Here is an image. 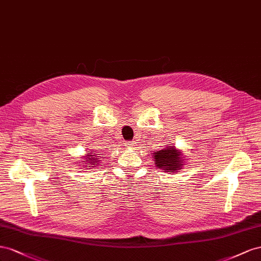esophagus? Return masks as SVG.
Listing matches in <instances>:
<instances>
[{
    "instance_id": "esophagus-1",
    "label": "esophagus",
    "mask_w": 261,
    "mask_h": 261,
    "mask_svg": "<svg viewBox=\"0 0 261 261\" xmlns=\"http://www.w3.org/2000/svg\"><path fill=\"white\" fill-rule=\"evenodd\" d=\"M126 146L130 147V148H133L136 146V142H133V141H130V142L126 143Z\"/></svg>"
}]
</instances>
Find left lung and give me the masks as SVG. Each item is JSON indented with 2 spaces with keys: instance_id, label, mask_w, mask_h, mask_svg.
Here are the masks:
<instances>
[{
  "instance_id": "1",
  "label": "left lung",
  "mask_w": 261,
  "mask_h": 261,
  "mask_svg": "<svg viewBox=\"0 0 261 261\" xmlns=\"http://www.w3.org/2000/svg\"><path fill=\"white\" fill-rule=\"evenodd\" d=\"M153 160L156 168L162 169L163 172H180L186 164L182 151L177 150L174 144H168L162 150L154 152Z\"/></svg>"
}]
</instances>
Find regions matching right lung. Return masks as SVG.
I'll use <instances>...</instances> for the list:
<instances>
[{
	"instance_id": "1",
	"label": "right lung",
	"mask_w": 261,
	"mask_h": 261,
	"mask_svg": "<svg viewBox=\"0 0 261 261\" xmlns=\"http://www.w3.org/2000/svg\"><path fill=\"white\" fill-rule=\"evenodd\" d=\"M91 152L89 153H87L84 158H82V162H80V163H76L77 165L79 164H82V165H84V166H82V167H89V169H93L94 167H97V166H99L100 165V162H101V156H98L99 154H98V152L97 151H95V150H89ZM84 158L85 160H83V159Z\"/></svg>"
}]
</instances>
